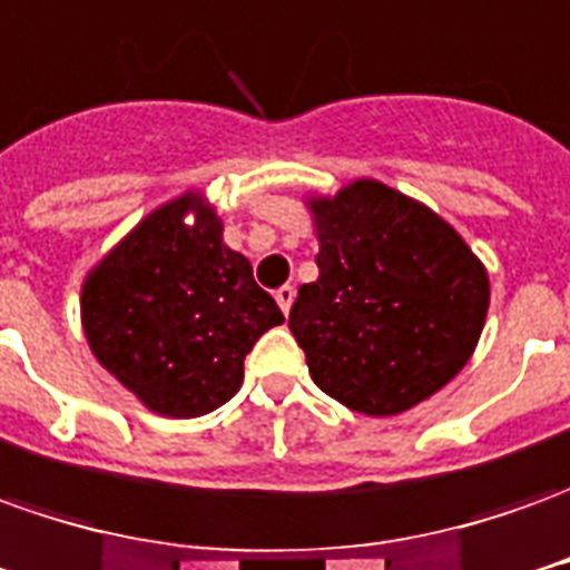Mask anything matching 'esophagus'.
<instances>
[{
	"label": "esophagus",
	"mask_w": 570,
	"mask_h": 570,
	"mask_svg": "<svg viewBox=\"0 0 570 570\" xmlns=\"http://www.w3.org/2000/svg\"><path fill=\"white\" fill-rule=\"evenodd\" d=\"M276 304L282 307V313H288V309H292V304H294V288H292V285H282V288H278Z\"/></svg>",
	"instance_id": "obj_1"
}]
</instances>
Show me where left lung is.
<instances>
[{"label": "left lung", "instance_id": "8db88e82", "mask_svg": "<svg viewBox=\"0 0 570 570\" xmlns=\"http://www.w3.org/2000/svg\"><path fill=\"white\" fill-rule=\"evenodd\" d=\"M320 278L288 328L309 375L353 412L397 415L469 363L488 320V269L459 233L375 179L309 202Z\"/></svg>", "mask_w": 570, "mask_h": 570}]
</instances>
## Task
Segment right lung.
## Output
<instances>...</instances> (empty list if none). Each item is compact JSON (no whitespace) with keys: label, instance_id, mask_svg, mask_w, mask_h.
Wrapping results in <instances>:
<instances>
[{"label":"right lung","instance_id":"obj_1","mask_svg":"<svg viewBox=\"0 0 570 570\" xmlns=\"http://www.w3.org/2000/svg\"><path fill=\"white\" fill-rule=\"evenodd\" d=\"M188 213L195 224H186ZM82 332L96 360L145 406L195 419L235 397L245 356L285 316L223 245L202 195L164 204L82 282Z\"/></svg>","mask_w":570,"mask_h":570}]
</instances>
